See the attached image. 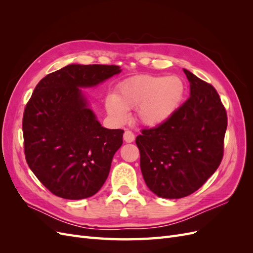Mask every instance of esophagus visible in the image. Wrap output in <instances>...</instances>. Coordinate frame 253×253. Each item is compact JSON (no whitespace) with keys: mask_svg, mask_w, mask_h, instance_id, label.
Returning a JSON list of instances; mask_svg holds the SVG:
<instances>
[{"mask_svg":"<svg viewBox=\"0 0 253 253\" xmlns=\"http://www.w3.org/2000/svg\"><path fill=\"white\" fill-rule=\"evenodd\" d=\"M124 139H125L126 142H133L135 140V135H134L133 132L126 129V131L124 134Z\"/></svg>","mask_w":253,"mask_h":253,"instance_id":"esophagus-1","label":"esophagus"}]
</instances>
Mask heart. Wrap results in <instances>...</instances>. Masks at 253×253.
Segmentation results:
<instances>
[{
	"label": "heart",
	"mask_w": 253,
	"mask_h": 253,
	"mask_svg": "<svg viewBox=\"0 0 253 253\" xmlns=\"http://www.w3.org/2000/svg\"><path fill=\"white\" fill-rule=\"evenodd\" d=\"M185 89V83L176 76H137L119 84L115 95L106 99V110L115 120L124 122L127 118L126 110L136 109L139 122L155 126L177 110Z\"/></svg>",
	"instance_id": "heart-1"
}]
</instances>
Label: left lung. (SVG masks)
Masks as SVG:
<instances>
[{"label":"left lung","instance_id":"left-lung-1","mask_svg":"<svg viewBox=\"0 0 253 253\" xmlns=\"http://www.w3.org/2000/svg\"><path fill=\"white\" fill-rule=\"evenodd\" d=\"M190 97L163 124L136 138L143 179L163 198H181L200 189L224 156L227 112L211 84L183 70Z\"/></svg>","mask_w":253,"mask_h":253}]
</instances>
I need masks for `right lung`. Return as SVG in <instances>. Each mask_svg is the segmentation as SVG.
Returning <instances> with one entry per match:
<instances>
[{"instance_id":"add662e5","label":"right lung","mask_w":253,"mask_h":253,"mask_svg":"<svg viewBox=\"0 0 253 253\" xmlns=\"http://www.w3.org/2000/svg\"><path fill=\"white\" fill-rule=\"evenodd\" d=\"M120 72L117 65L71 64L37 84L23 114L24 154L52 194L82 200L96 194L108 178L124 129L101 126L79 87Z\"/></svg>"}]
</instances>
